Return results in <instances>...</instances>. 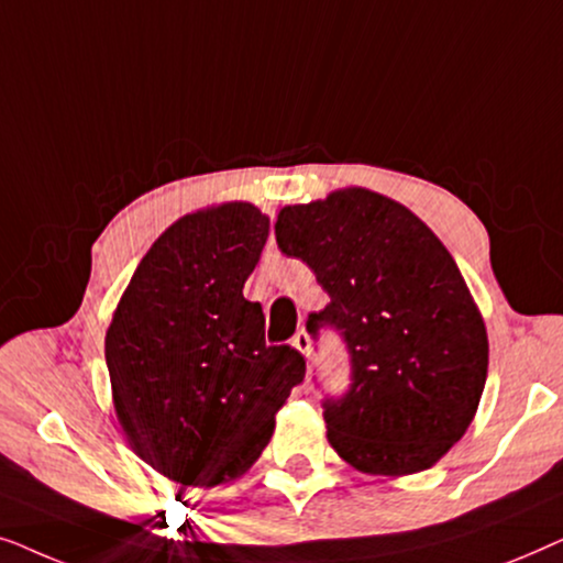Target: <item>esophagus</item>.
Returning <instances> with one entry per match:
<instances>
[{
  "label": "esophagus",
  "mask_w": 563,
  "mask_h": 563,
  "mask_svg": "<svg viewBox=\"0 0 563 563\" xmlns=\"http://www.w3.org/2000/svg\"><path fill=\"white\" fill-rule=\"evenodd\" d=\"M291 345H295V349L299 351V353H305L307 358H310V353H312V341H310V335L305 333V330H299V333L291 338Z\"/></svg>",
  "instance_id": "1"
}]
</instances>
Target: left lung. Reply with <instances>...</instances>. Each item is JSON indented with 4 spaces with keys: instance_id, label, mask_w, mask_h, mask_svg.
<instances>
[{
    "instance_id": "left-lung-1",
    "label": "left lung",
    "mask_w": 563,
    "mask_h": 563,
    "mask_svg": "<svg viewBox=\"0 0 563 563\" xmlns=\"http://www.w3.org/2000/svg\"><path fill=\"white\" fill-rule=\"evenodd\" d=\"M274 230L330 297L307 333L335 330L349 351V389L322 399L330 445L366 474L433 466L487 382V330L456 261L407 207L366 189L284 207Z\"/></svg>"
}]
</instances>
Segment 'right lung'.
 <instances>
[{"label":"right lung","instance_id":"1","mask_svg":"<svg viewBox=\"0 0 563 563\" xmlns=\"http://www.w3.org/2000/svg\"><path fill=\"white\" fill-rule=\"evenodd\" d=\"M268 238L245 202L187 214L137 264L104 358L130 445L181 487L249 472L274 415L305 382V356L266 345L264 310L243 297Z\"/></svg>","mask_w":563,"mask_h":563}]
</instances>
